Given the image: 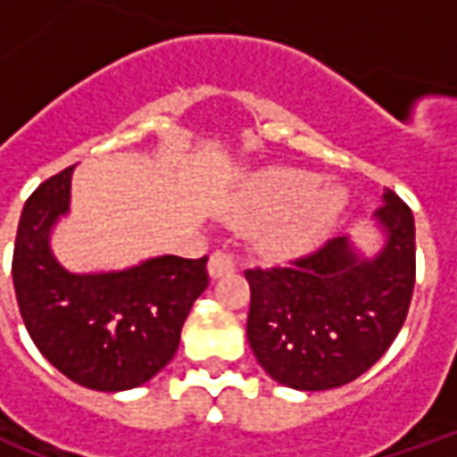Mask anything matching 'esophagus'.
Instances as JSON below:
<instances>
[{
    "instance_id": "esophagus-1",
    "label": "esophagus",
    "mask_w": 457,
    "mask_h": 457,
    "mask_svg": "<svg viewBox=\"0 0 457 457\" xmlns=\"http://www.w3.org/2000/svg\"><path fill=\"white\" fill-rule=\"evenodd\" d=\"M235 269V257L229 254V252H222V249H218V252H212L208 259V274L212 278H220L225 277V274H229Z\"/></svg>"
}]
</instances>
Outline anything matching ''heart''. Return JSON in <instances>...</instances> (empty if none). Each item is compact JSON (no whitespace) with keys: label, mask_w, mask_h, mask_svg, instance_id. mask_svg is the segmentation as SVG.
<instances>
[{"label":"heart","mask_w":457,"mask_h":457,"mask_svg":"<svg viewBox=\"0 0 457 457\" xmlns=\"http://www.w3.org/2000/svg\"><path fill=\"white\" fill-rule=\"evenodd\" d=\"M323 180L306 170H269L249 183L232 208L239 228L269 225L264 245L278 257L313 249L345 210L340 188H320Z\"/></svg>","instance_id":"1"}]
</instances>
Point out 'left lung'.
Returning <instances> with one entry per match:
<instances>
[{"label": "left lung", "mask_w": 457, "mask_h": 457, "mask_svg": "<svg viewBox=\"0 0 457 457\" xmlns=\"http://www.w3.org/2000/svg\"><path fill=\"white\" fill-rule=\"evenodd\" d=\"M382 245L364 254L336 237L287 269H249V347L264 372L298 392L353 382L399 336L416 281V228L386 188L374 212Z\"/></svg>", "instance_id": "obj_1"}]
</instances>
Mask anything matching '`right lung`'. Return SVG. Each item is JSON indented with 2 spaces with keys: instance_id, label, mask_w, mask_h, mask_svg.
<instances>
[{
  "instance_id": "1",
  "label": "right lung",
  "mask_w": 457,
  "mask_h": 457,
  "mask_svg": "<svg viewBox=\"0 0 457 457\" xmlns=\"http://www.w3.org/2000/svg\"><path fill=\"white\" fill-rule=\"evenodd\" d=\"M73 169L41 183L16 229V301L29 336L55 370L95 392L146 384L170 362L180 328L208 288V257L173 254L112 271L78 274L51 247L55 225L71 212Z\"/></svg>"
}]
</instances>
